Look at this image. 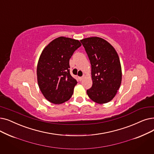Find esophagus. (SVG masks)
<instances>
[{"label":"esophagus","instance_id":"esophagus-1","mask_svg":"<svg viewBox=\"0 0 154 154\" xmlns=\"http://www.w3.org/2000/svg\"><path fill=\"white\" fill-rule=\"evenodd\" d=\"M84 76H82V77H80L79 79V80H80V81H82V80H83V79H84Z\"/></svg>","mask_w":154,"mask_h":154}]
</instances>
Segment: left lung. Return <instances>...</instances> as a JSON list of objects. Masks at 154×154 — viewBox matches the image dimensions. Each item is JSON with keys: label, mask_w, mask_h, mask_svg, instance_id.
<instances>
[{"label": "left lung", "mask_w": 154, "mask_h": 154, "mask_svg": "<svg viewBox=\"0 0 154 154\" xmlns=\"http://www.w3.org/2000/svg\"><path fill=\"white\" fill-rule=\"evenodd\" d=\"M91 65L92 88L87 91L96 103H107L115 97L121 85L122 66L115 48L106 40L90 37L81 40Z\"/></svg>", "instance_id": "1"}]
</instances>
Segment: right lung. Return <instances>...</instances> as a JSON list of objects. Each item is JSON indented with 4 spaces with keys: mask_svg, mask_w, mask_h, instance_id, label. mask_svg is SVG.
Instances as JSON below:
<instances>
[{
    "mask_svg": "<svg viewBox=\"0 0 154 154\" xmlns=\"http://www.w3.org/2000/svg\"><path fill=\"white\" fill-rule=\"evenodd\" d=\"M82 45L79 40L60 36L43 50L37 65V81L44 97L51 103L69 101L77 84L70 74L69 60Z\"/></svg>",
    "mask_w": 154,
    "mask_h": 154,
    "instance_id": "obj_1",
    "label": "right lung"
}]
</instances>
